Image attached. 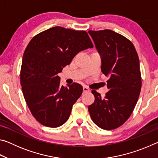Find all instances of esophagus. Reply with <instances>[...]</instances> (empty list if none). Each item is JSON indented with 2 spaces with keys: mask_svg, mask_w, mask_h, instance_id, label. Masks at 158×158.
<instances>
[{
  "mask_svg": "<svg viewBox=\"0 0 158 158\" xmlns=\"http://www.w3.org/2000/svg\"><path fill=\"white\" fill-rule=\"evenodd\" d=\"M83 90H84V93H87L90 91V89L86 86H84L83 87Z\"/></svg>",
  "mask_w": 158,
  "mask_h": 158,
  "instance_id": "34e87169",
  "label": "esophagus"
}]
</instances>
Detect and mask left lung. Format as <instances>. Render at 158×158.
<instances>
[{"label": "left lung", "instance_id": "1", "mask_svg": "<svg viewBox=\"0 0 158 158\" xmlns=\"http://www.w3.org/2000/svg\"><path fill=\"white\" fill-rule=\"evenodd\" d=\"M101 55V70L110 78L105 97L93 90L95 101L89 106L94 123L111 130L129 118L137 102L141 88L139 59L135 46L126 37L111 30L89 31Z\"/></svg>", "mask_w": 158, "mask_h": 158}]
</instances>
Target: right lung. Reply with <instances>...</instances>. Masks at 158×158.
I'll list each match as a JSON object with an SVG mask.
<instances>
[{
	"label": "right lung",
	"instance_id": "1",
	"mask_svg": "<svg viewBox=\"0 0 158 158\" xmlns=\"http://www.w3.org/2000/svg\"><path fill=\"white\" fill-rule=\"evenodd\" d=\"M93 47L85 31L60 26L32 38L23 56L20 81L26 102L40 123L57 127L68 121L83 88L77 83L60 85L58 74L79 52Z\"/></svg>",
	"mask_w": 158,
	"mask_h": 158
}]
</instances>
